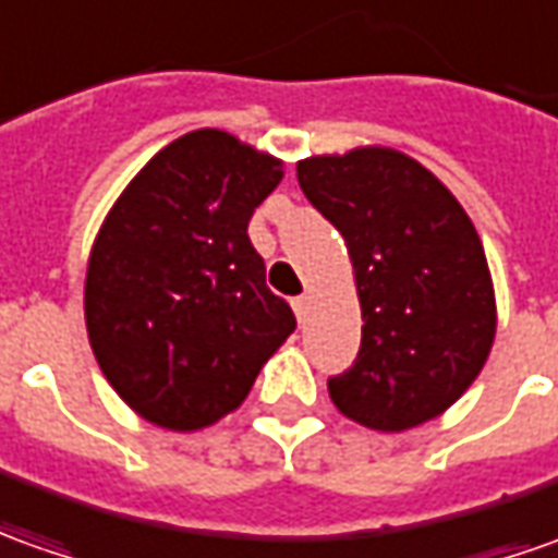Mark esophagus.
<instances>
[{
	"label": "esophagus",
	"instance_id": "obj_1",
	"mask_svg": "<svg viewBox=\"0 0 558 558\" xmlns=\"http://www.w3.org/2000/svg\"><path fill=\"white\" fill-rule=\"evenodd\" d=\"M310 298H306V294H301V298H294V301H291V306H294V316H298V322H306V316H310Z\"/></svg>",
	"mask_w": 558,
	"mask_h": 558
}]
</instances>
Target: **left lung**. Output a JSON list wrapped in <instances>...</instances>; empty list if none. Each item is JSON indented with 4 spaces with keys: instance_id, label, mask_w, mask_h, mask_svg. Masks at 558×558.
<instances>
[{
    "instance_id": "obj_1",
    "label": "left lung",
    "mask_w": 558,
    "mask_h": 558,
    "mask_svg": "<svg viewBox=\"0 0 558 558\" xmlns=\"http://www.w3.org/2000/svg\"><path fill=\"white\" fill-rule=\"evenodd\" d=\"M298 182L343 233L364 318L359 359L328 383L333 407L383 434L447 413L498 325L474 221L432 169L386 145L298 160Z\"/></svg>"
}]
</instances>
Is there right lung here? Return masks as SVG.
<instances>
[{"mask_svg": "<svg viewBox=\"0 0 558 558\" xmlns=\"http://www.w3.org/2000/svg\"><path fill=\"white\" fill-rule=\"evenodd\" d=\"M282 160L203 126L160 148L96 230L84 322L118 398L167 432L233 413L298 328L267 288L248 218Z\"/></svg>", "mask_w": 558, "mask_h": 558, "instance_id": "right-lung-1", "label": "right lung"}]
</instances>
